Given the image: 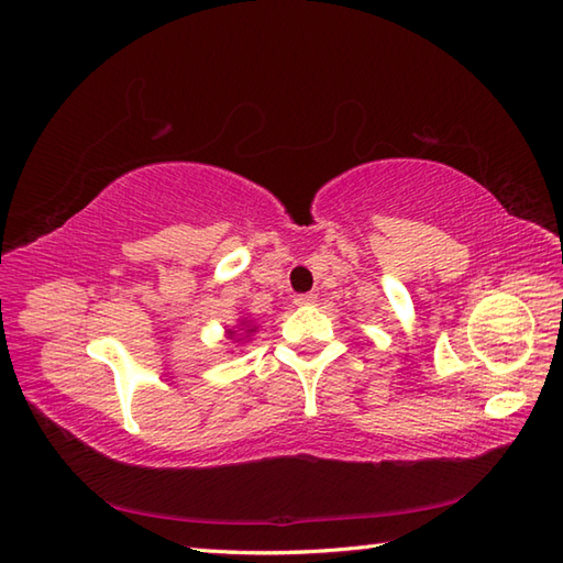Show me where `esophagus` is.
I'll use <instances>...</instances> for the list:
<instances>
[{"mask_svg": "<svg viewBox=\"0 0 563 563\" xmlns=\"http://www.w3.org/2000/svg\"><path fill=\"white\" fill-rule=\"evenodd\" d=\"M317 302V297L312 295V292H309V295H297L295 297V305L297 307H309V305H314Z\"/></svg>", "mask_w": 563, "mask_h": 563, "instance_id": "obj_1", "label": "esophagus"}]
</instances>
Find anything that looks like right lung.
<instances>
[{
    "instance_id": "right-lung-1",
    "label": "right lung",
    "mask_w": 563,
    "mask_h": 563,
    "mask_svg": "<svg viewBox=\"0 0 563 563\" xmlns=\"http://www.w3.org/2000/svg\"><path fill=\"white\" fill-rule=\"evenodd\" d=\"M254 333H256L254 321H251L249 317H242L236 321V327L224 331V336L234 343H244V341H249V336H254Z\"/></svg>"
}]
</instances>
